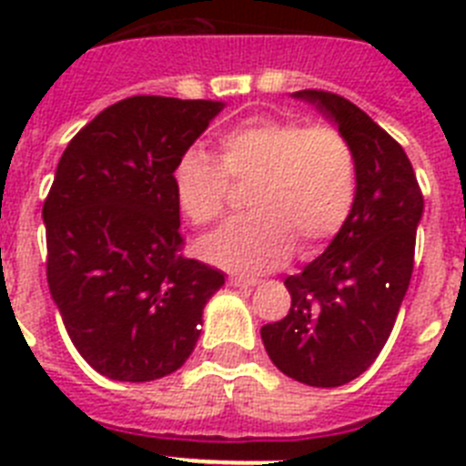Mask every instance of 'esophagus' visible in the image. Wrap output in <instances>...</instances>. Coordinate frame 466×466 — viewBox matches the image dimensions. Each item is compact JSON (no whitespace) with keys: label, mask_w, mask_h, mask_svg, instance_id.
<instances>
[{"label":"esophagus","mask_w":466,"mask_h":466,"mask_svg":"<svg viewBox=\"0 0 466 466\" xmlns=\"http://www.w3.org/2000/svg\"><path fill=\"white\" fill-rule=\"evenodd\" d=\"M230 287H240V289H249L257 284V279H247V278H228Z\"/></svg>","instance_id":"obj_1"}]
</instances>
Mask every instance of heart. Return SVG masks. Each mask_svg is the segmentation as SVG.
<instances>
[{
  "label": "heart",
  "instance_id": "obj_1",
  "mask_svg": "<svg viewBox=\"0 0 466 466\" xmlns=\"http://www.w3.org/2000/svg\"><path fill=\"white\" fill-rule=\"evenodd\" d=\"M233 184H252L254 209L200 240L208 261L242 273L284 263L300 240L312 252L348 221L357 198L352 144L333 126L291 118H252L219 139V163L187 149L172 170V193L184 219L212 224L226 212Z\"/></svg>",
  "mask_w": 466,
  "mask_h": 466
}]
</instances>
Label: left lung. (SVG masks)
Returning <instances> with one entry per match:
<instances>
[{"instance_id":"left-lung-1","label":"left lung","mask_w":466,"mask_h":466,"mask_svg":"<svg viewBox=\"0 0 466 466\" xmlns=\"http://www.w3.org/2000/svg\"><path fill=\"white\" fill-rule=\"evenodd\" d=\"M352 144L357 198L322 257L284 279L291 308L261 327L270 361L310 387L355 380L385 348L413 275L422 191L401 144L366 111L327 90H299Z\"/></svg>"}]
</instances>
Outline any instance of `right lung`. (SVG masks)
<instances>
[{
    "instance_id": "right-lung-1",
    "label": "right lung",
    "mask_w": 466,
    "mask_h": 466,
    "mask_svg": "<svg viewBox=\"0 0 466 466\" xmlns=\"http://www.w3.org/2000/svg\"><path fill=\"white\" fill-rule=\"evenodd\" d=\"M224 102L133 95L67 144L44 200L48 289L79 355L111 380L175 373L224 273L182 254L177 158Z\"/></svg>"
}]
</instances>
